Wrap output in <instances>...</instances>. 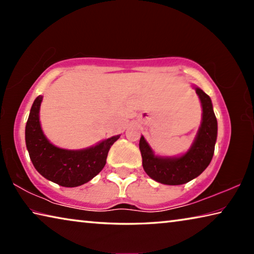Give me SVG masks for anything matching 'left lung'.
Listing matches in <instances>:
<instances>
[{"instance_id": "obj_1", "label": "left lung", "mask_w": 254, "mask_h": 254, "mask_svg": "<svg viewBox=\"0 0 254 254\" xmlns=\"http://www.w3.org/2000/svg\"><path fill=\"white\" fill-rule=\"evenodd\" d=\"M195 89L203 107V120L194 143L186 153L173 158L154 156L144 137L141 136L140 139L139 148L143 169L150 178L160 184L175 186L190 182L207 168L213 158L217 137V120L210 97L200 88Z\"/></svg>"}]
</instances>
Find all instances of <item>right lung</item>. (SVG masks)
I'll return each instance as SVG.
<instances>
[{"label":"right lung","instance_id":"1","mask_svg":"<svg viewBox=\"0 0 254 254\" xmlns=\"http://www.w3.org/2000/svg\"><path fill=\"white\" fill-rule=\"evenodd\" d=\"M42 96L34 100L25 126V144L38 173L64 187H77L89 182L104 168L109 150L120 135L83 150H66L49 142L41 130L39 110Z\"/></svg>","mask_w":254,"mask_h":254}]
</instances>
